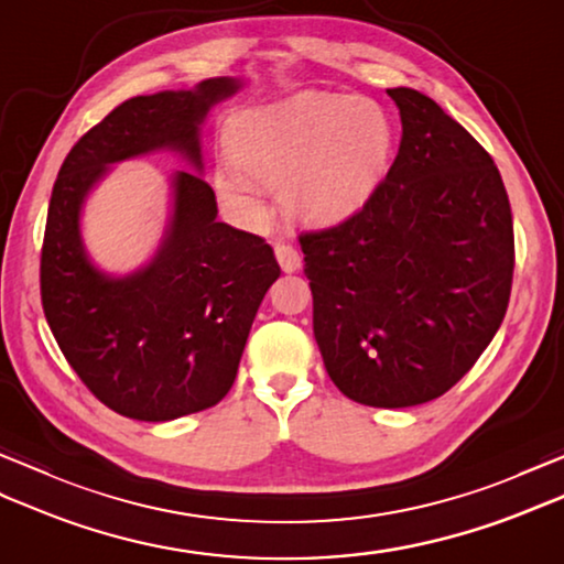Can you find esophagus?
Returning <instances> with one entry per match:
<instances>
[{
	"label": "esophagus",
	"mask_w": 564,
	"mask_h": 564,
	"mask_svg": "<svg viewBox=\"0 0 564 564\" xmlns=\"http://www.w3.org/2000/svg\"><path fill=\"white\" fill-rule=\"evenodd\" d=\"M273 251H275V259H279V263H281V269L285 271V273H293V271H297L301 269V263H303V257H301V251H297L293 245H285V242H279L273 247Z\"/></svg>",
	"instance_id": "esophagus-1"
}]
</instances>
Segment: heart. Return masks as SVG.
I'll return each mask as SVG.
<instances>
[{
  "instance_id": "heart-1",
  "label": "heart",
  "mask_w": 564,
  "mask_h": 564,
  "mask_svg": "<svg viewBox=\"0 0 564 564\" xmlns=\"http://www.w3.org/2000/svg\"><path fill=\"white\" fill-rule=\"evenodd\" d=\"M232 166L218 194L249 220L269 215L263 191L283 194L297 218L334 225L354 215L388 170L392 123L380 104L339 94H297L239 113L227 128Z\"/></svg>"
}]
</instances>
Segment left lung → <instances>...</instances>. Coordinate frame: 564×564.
Returning a JSON list of instances; mask_svg holds the SVG:
<instances>
[{
	"label": "left lung",
	"instance_id": "left-lung-1",
	"mask_svg": "<svg viewBox=\"0 0 564 564\" xmlns=\"http://www.w3.org/2000/svg\"><path fill=\"white\" fill-rule=\"evenodd\" d=\"M402 142L339 225L303 232L313 332L327 373L368 406L441 398L507 315L513 223L489 152L416 89H388Z\"/></svg>",
	"mask_w": 564,
	"mask_h": 564
}]
</instances>
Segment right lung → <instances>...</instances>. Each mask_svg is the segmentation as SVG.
Returning <instances> with one entry per match:
<instances>
[{"instance_id": "right-lung-1", "label": "right lung", "mask_w": 564, "mask_h": 564, "mask_svg": "<svg viewBox=\"0 0 564 564\" xmlns=\"http://www.w3.org/2000/svg\"><path fill=\"white\" fill-rule=\"evenodd\" d=\"M239 89L232 77L128 99L87 130L59 166L41 249V301L84 386L138 422H170L218 404L237 378L251 322L281 275L273 249L218 223L213 188L174 174V213L158 254L123 279L89 261L79 213L91 186L123 162L176 150L200 172L203 118Z\"/></svg>"}]
</instances>
